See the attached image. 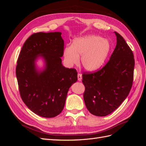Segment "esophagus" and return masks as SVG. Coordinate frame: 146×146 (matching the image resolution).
<instances>
[{
	"label": "esophagus",
	"instance_id": "1",
	"mask_svg": "<svg viewBox=\"0 0 146 146\" xmlns=\"http://www.w3.org/2000/svg\"><path fill=\"white\" fill-rule=\"evenodd\" d=\"M77 77H78V81H81L82 79V76L81 74H78L77 75Z\"/></svg>",
	"mask_w": 146,
	"mask_h": 146
}]
</instances>
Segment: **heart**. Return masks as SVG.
<instances>
[{
    "mask_svg": "<svg viewBox=\"0 0 146 146\" xmlns=\"http://www.w3.org/2000/svg\"><path fill=\"white\" fill-rule=\"evenodd\" d=\"M111 48L108 40L96 35H86L74 39L71 46H66L64 58L69 66L77 64L81 56V63L88 71L99 69L107 60Z\"/></svg>",
    "mask_w": 146,
    "mask_h": 146,
    "instance_id": "heart-1",
    "label": "heart"
}]
</instances>
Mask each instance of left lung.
<instances>
[{
    "label": "left lung",
    "instance_id": "left-lung-1",
    "mask_svg": "<svg viewBox=\"0 0 146 146\" xmlns=\"http://www.w3.org/2000/svg\"><path fill=\"white\" fill-rule=\"evenodd\" d=\"M115 48L108 62L93 73L84 72L85 105L91 114L105 116L116 110L129 95L133 80V54L124 39L114 32Z\"/></svg>",
    "mask_w": 146,
    "mask_h": 146
}]
</instances>
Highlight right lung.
Instances as JSON below:
<instances>
[{"instance_id": "add662e5", "label": "right lung", "mask_w": 146, "mask_h": 146, "mask_svg": "<svg viewBox=\"0 0 146 146\" xmlns=\"http://www.w3.org/2000/svg\"><path fill=\"white\" fill-rule=\"evenodd\" d=\"M61 32L33 33L26 40L17 61L16 74L20 95L34 113L54 117L62 111L69 88L77 81V70L61 63L64 41ZM41 57L45 69L36 61Z\"/></svg>"}]
</instances>
